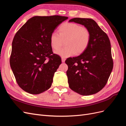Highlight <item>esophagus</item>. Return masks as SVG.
<instances>
[{
	"instance_id": "obj_1",
	"label": "esophagus",
	"mask_w": 126,
	"mask_h": 126,
	"mask_svg": "<svg viewBox=\"0 0 126 126\" xmlns=\"http://www.w3.org/2000/svg\"><path fill=\"white\" fill-rule=\"evenodd\" d=\"M65 60L66 59L64 58H63V57H62V63H64V62H65Z\"/></svg>"
}]
</instances>
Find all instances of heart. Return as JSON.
Instances as JSON below:
<instances>
[{
  "mask_svg": "<svg viewBox=\"0 0 126 126\" xmlns=\"http://www.w3.org/2000/svg\"><path fill=\"white\" fill-rule=\"evenodd\" d=\"M90 40L89 30L73 22H67L61 25L59 33L53 32L50 37L51 46L55 50L59 49L65 41L66 47L55 52L63 58L83 52L88 47Z\"/></svg>",
  "mask_w": 126,
  "mask_h": 126,
  "instance_id": "1",
  "label": "heart"
}]
</instances>
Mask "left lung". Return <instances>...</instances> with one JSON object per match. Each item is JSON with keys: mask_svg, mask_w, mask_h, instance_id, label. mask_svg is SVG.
I'll return each mask as SVG.
<instances>
[{"mask_svg": "<svg viewBox=\"0 0 126 126\" xmlns=\"http://www.w3.org/2000/svg\"><path fill=\"white\" fill-rule=\"evenodd\" d=\"M69 22L83 25L90 33L86 50L65 61L68 67L66 74L69 86L83 96L96 94L106 85L113 68L110 40L92 19L75 18Z\"/></svg>", "mask_w": 126, "mask_h": 126, "instance_id": "1", "label": "left lung"}]
</instances>
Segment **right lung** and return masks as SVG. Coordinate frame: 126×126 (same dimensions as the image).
Instances as JSON below:
<instances>
[{"label":"right lung","instance_id":"1","mask_svg":"<svg viewBox=\"0 0 126 126\" xmlns=\"http://www.w3.org/2000/svg\"><path fill=\"white\" fill-rule=\"evenodd\" d=\"M68 18L58 15L34 16L15 35L10 64L18 85L26 92L37 94L50 88L62 59L53 54L50 37Z\"/></svg>","mask_w":126,"mask_h":126}]
</instances>
